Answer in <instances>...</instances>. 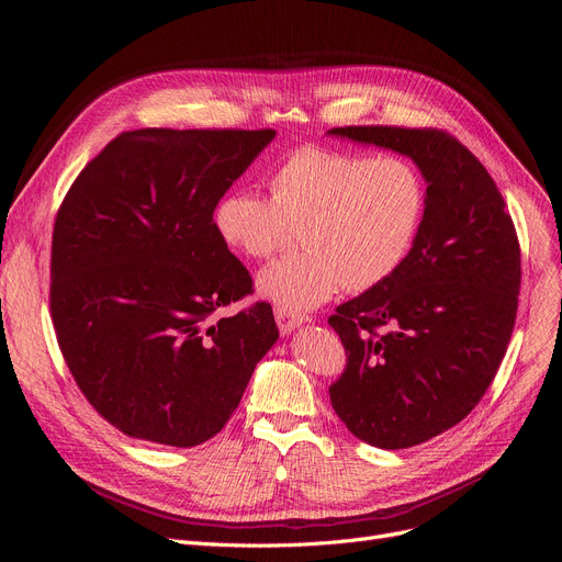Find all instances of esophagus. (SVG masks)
I'll list each match as a JSON object with an SVG mask.
<instances>
[{"instance_id":"34e87169","label":"esophagus","mask_w":562,"mask_h":562,"mask_svg":"<svg viewBox=\"0 0 562 562\" xmlns=\"http://www.w3.org/2000/svg\"><path fill=\"white\" fill-rule=\"evenodd\" d=\"M276 321H278L280 335L286 337V335H291L296 328H301L307 318H305V316H293V314H289V312H284V310H276Z\"/></svg>"}]
</instances>
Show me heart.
I'll use <instances>...</instances> for the list:
<instances>
[{
    "mask_svg": "<svg viewBox=\"0 0 562 562\" xmlns=\"http://www.w3.org/2000/svg\"><path fill=\"white\" fill-rule=\"evenodd\" d=\"M271 198L244 187L214 206V229L234 252L276 255L301 227L305 252L259 273L261 296L289 314L328 303L335 293L369 291L387 282L419 236L426 182L396 155H360L307 145L269 175Z\"/></svg>",
    "mask_w": 562,
    "mask_h": 562,
    "instance_id": "heart-1",
    "label": "heart"
}]
</instances>
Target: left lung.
I'll return each instance as SVG.
<instances>
[{"label":"left lung","instance_id":"obj_1","mask_svg":"<svg viewBox=\"0 0 562 562\" xmlns=\"http://www.w3.org/2000/svg\"><path fill=\"white\" fill-rule=\"evenodd\" d=\"M328 134L409 157L426 180L405 263L328 318L348 356L330 387L337 417L371 447H417L479 405L506 356L521 282L517 232L485 166L447 132Z\"/></svg>","mask_w":562,"mask_h":562}]
</instances>
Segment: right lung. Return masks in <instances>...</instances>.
I'll return each instance as SVG.
<instances>
[{
  "label": "right lung",
  "mask_w": 562,
  "mask_h": 562,
  "mask_svg": "<svg viewBox=\"0 0 562 562\" xmlns=\"http://www.w3.org/2000/svg\"><path fill=\"white\" fill-rule=\"evenodd\" d=\"M273 130H134L56 214L49 307L79 390L121 432L189 449L221 432L278 341L271 305L214 316L252 278L214 206Z\"/></svg>",
  "instance_id": "right-lung-1"
}]
</instances>
